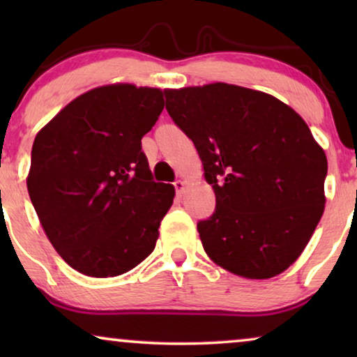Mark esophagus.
<instances>
[{
  "label": "esophagus",
  "instance_id": "34e87169",
  "mask_svg": "<svg viewBox=\"0 0 357 357\" xmlns=\"http://www.w3.org/2000/svg\"><path fill=\"white\" fill-rule=\"evenodd\" d=\"M175 187V192H177V197H182L183 192H185V182L183 180H177V182L174 183Z\"/></svg>",
  "mask_w": 357,
  "mask_h": 357
}]
</instances>
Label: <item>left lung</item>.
<instances>
[{"label":"left lung","mask_w":357,"mask_h":357,"mask_svg":"<svg viewBox=\"0 0 357 357\" xmlns=\"http://www.w3.org/2000/svg\"><path fill=\"white\" fill-rule=\"evenodd\" d=\"M165 109L193 141L216 211L198 222L206 255L247 280L286 271L325 209L328 162L302 116L266 92L213 84L165 89Z\"/></svg>","instance_id":"1"}]
</instances>
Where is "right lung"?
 I'll return each mask as SVG.
<instances>
[{"mask_svg":"<svg viewBox=\"0 0 357 357\" xmlns=\"http://www.w3.org/2000/svg\"><path fill=\"white\" fill-rule=\"evenodd\" d=\"M162 109L158 87L116 82L76 97L37 133L29 197L73 270L114 278L153 253L175 188L151 177L141 138Z\"/></svg>","mask_w":357,"mask_h":357,"instance_id":"add662e5","label":"right lung"}]
</instances>
